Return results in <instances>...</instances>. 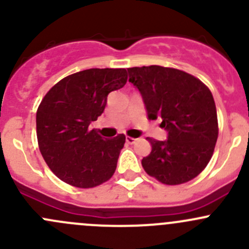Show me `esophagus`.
<instances>
[{
	"label": "esophagus",
	"mask_w": 249,
	"mask_h": 249,
	"mask_svg": "<svg viewBox=\"0 0 249 249\" xmlns=\"http://www.w3.org/2000/svg\"><path fill=\"white\" fill-rule=\"evenodd\" d=\"M125 142H127L128 144H134V142H137V139H134V138H132V137H127L125 138Z\"/></svg>",
	"instance_id": "34e87169"
}]
</instances>
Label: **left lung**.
Segmentation results:
<instances>
[{
  "label": "left lung",
  "instance_id": "obj_1",
  "mask_svg": "<svg viewBox=\"0 0 249 249\" xmlns=\"http://www.w3.org/2000/svg\"><path fill=\"white\" fill-rule=\"evenodd\" d=\"M129 82L138 88L149 120H161L167 140L146 138L151 152L142 160L149 176L167 185L197 177L208 164L216 139L218 119L213 95L188 72L159 65L129 68Z\"/></svg>",
  "mask_w": 249,
  "mask_h": 249
}]
</instances>
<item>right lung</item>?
Masks as SVG:
<instances>
[{
	"label": "right lung",
	"mask_w": 249,
	"mask_h": 249,
	"mask_svg": "<svg viewBox=\"0 0 249 249\" xmlns=\"http://www.w3.org/2000/svg\"><path fill=\"white\" fill-rule=\"evenodd\" d=\"M125 82V69H88L64 77L44 95L36 114L38 147L60 180L88 189L115 173L124 134L103 139L89 124L104 112L109 93Z\"/></svg>",
	"instance_id": "1"
}]
</instances>
